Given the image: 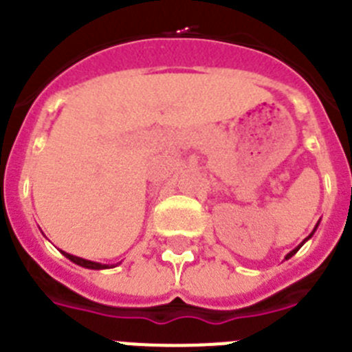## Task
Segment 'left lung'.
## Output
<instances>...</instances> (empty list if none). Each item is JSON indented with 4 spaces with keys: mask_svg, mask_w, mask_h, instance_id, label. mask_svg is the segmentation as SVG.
Returning <instances> with one entry per match:
<instances>
[{
    "mask_svg": "<svg viewBox=\"0 0 352 352\" xmlns=\"http://www.w3.org/2000/svg\"><path fill=\"white\" fill-rule=\"evenodd\" d=\"M309 238H310V236H309ZM301 245H303V243H301ZM301 245H300V247H298V248H294V250H292L291 254H287V257H285V259H289V257H292V256H294V254H296V252L300 250V248H301Z\"/></svg>",
    "mask_w": 352,
    "mask_h": 352,
    "instance_id": "8db88e82",
    "label": "left lung"
}]
</instances>
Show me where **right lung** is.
<instances>
[{"instance_id": "right-lung-1", "label": "right lung", "mask_w": 352, "mask_h": 352, "mask_svg": "<svg viewBox=\"0 0 352 352\" xmlns=\"http://www.w3.org/2000/svg\"><path fill=\"white\" fill-rule=\"evenodd\" d=\"M63 254L68 257V259L72 261V263L79 264V266H84V268H89V270H104V268H109V264H100V263H93V261L80 259V257L70 256V254H67V252H63Z\"/></svg>"}]
</instances>
